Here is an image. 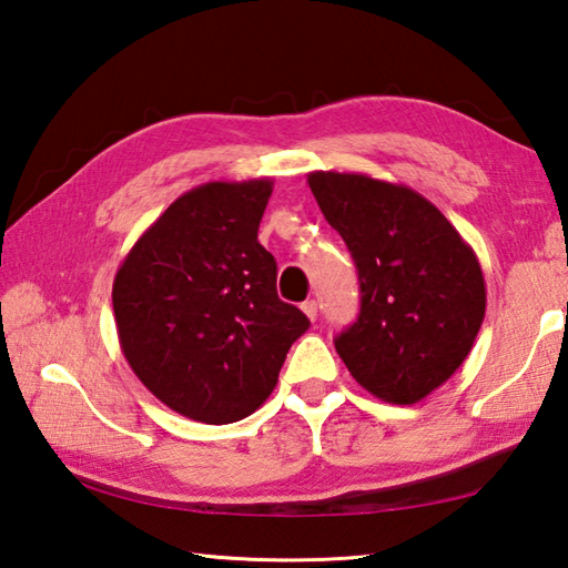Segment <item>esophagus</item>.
Returning <instances> with one entry per match:
<instances>
[{
    "label": "esophagus",
    "instance_id": "1",
    "mask_svg": "<svg viewBox=\"0 0 568 568\" xmlns=\"http://www.w3.org/2000/svg\"><path fill=\"white\" fill-rule=\"evenodd\" d=\"M301 311H304V314L308 316V321H316L318 318V304H316L314 298L304 301V304H301Z\"/></svg>",
    "mask_w": 568,
    "mask_h": 568
}]
</instances>
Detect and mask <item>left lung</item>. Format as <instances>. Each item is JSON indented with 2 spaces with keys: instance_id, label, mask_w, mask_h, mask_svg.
<instances>
[{
  "instance_id": "left-lung-1",
  "label": "left lung",
  "mask_w": 568,
  "mask_h": 568,
  "mask_svg": "<svg viewBox=\"0 0 568 568\" xmlns=\"http://www.w3.org/2000/svg\"><path fill=\"white\" fill-rule=\"evenodd\" d=\"M308 186L361 282V314L335 335V351L369 395L424 399L466 361L485 318L476 252L434 203L399 183L314 171Z\"/></svg>"
}]
</instances>
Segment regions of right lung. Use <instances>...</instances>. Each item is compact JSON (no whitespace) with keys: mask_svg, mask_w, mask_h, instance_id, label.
<instances>
[{"mask_svg":"<svg viewBox=\"0 0 568 568\" xmlns=\"http://www.w3.org/2000/svg\"><path fill=\"white\" fill-rule=\"evenodd\" d=\"M272 181L183 193L134 242L112 284L126 363L169 409L233 424L260 409L308 318L276 296L257 230Z\"/></svg>","mask_w":568,"mask_h":568,"instance_id":"add662e5","label":"right lung"}]
</instances>
